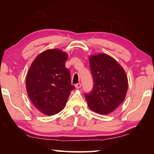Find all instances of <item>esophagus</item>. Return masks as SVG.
Masks as SVG:
<instances>
[{"mask_svg":"<svg viewBox=\"0 0 154 154\" xmlns=\"http://www.w3.org/2000/svg\"><path fill=\"white\" fill-rule=\"evenodd\" d=\"M81 87H82V84H81L80 83H78L77 84H75V88H77V89H79Z\"/></svg>","mask_w":154,"mask_h":154,"instance_id":"1","label":"esophagus"}]
</instances>
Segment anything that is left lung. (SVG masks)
<instances>
[{"label":"left lung","instance_id":"left-lung-1","mask_svg":"<svg viewBox=\"0 0 154 154\" xmlns=\"http://www.w3.org/2000/svg\"><path fill=\"white\" fill-rule=\"evenodd\" d=\"M90 66L94 85L90 93L85 94L88 105L99 114L110 113L126 97V72L116 60L105 54L91 56Z\"/></svg>","mask_w":154,"mask_h":154}]
</instances>
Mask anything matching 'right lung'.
Returning a JSON list of instances; mask_svg holds the SVG:
<instances>
[{
	"instance_id": "1",
	"label": "right lung",
	"mask_w": 154,
	"mask_h": 154,
	"mask_svg": "<svg viewBox=\"0 0 154 154\" xmlns=\"http://www.w3.org/2000/svg\"><path fill=\"white\" fill-rule=\"evenodd\" d=\"M67 58L61 50L48 49L36 57L28 72V95L35 107L46 116L60 112L75 89L69 70L65 66Z\"/></svg>"
}]
</instances>
